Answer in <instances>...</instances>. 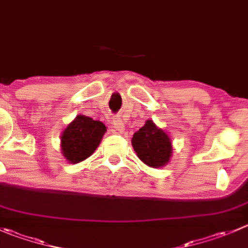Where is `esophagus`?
Listing matches in <instances>:
<instances>
[{"label":"esophagus","mask_w":248,"mask_h":248,"mask_svg":"<svg viewBox=\"0 0 248 248\" xmlns=\"http://www.w3.org/2000/svg\"><path fill=\"white\" fill-rule=\"evenodd\" d=\"M112 124H114L115 129H116L117 132H120V133H121V132L124 131V121L120 119V117H116V119H114Z\"/></svg>","instance_id":"1"}]
</instances>
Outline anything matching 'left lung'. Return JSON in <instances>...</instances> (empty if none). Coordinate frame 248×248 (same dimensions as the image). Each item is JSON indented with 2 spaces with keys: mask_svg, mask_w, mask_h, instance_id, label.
Masks as SVG:
<instances>
[{
  "mask_svg": "<svg viewBox=\"0 0 248 248\" xmlns=\"http://www.w3.org/2000/svg\"><path fill=\"white\" fill-rule=\"evenodd\" d=\"M132 145L138 157L154 168L165 166L172 154V144L168 136L150 120L133 134Z\"/></svg>",
  "mask_w": 248,
  "mask_h": 248,
  "instance_id": "1",
  "label": "left lung"
}]
</instances>
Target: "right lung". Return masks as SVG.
I'll return each instance as SVG.
<instances>
[{"label":"right lung","instance_id":"obj_1","mask_svg":"<svg viewBox=\"0 0 248 248\" xmlns=\"http://www.w3.org/2000/svg\"><path fill=\"white\" fill-rule=\"evenodd\" d=\"M105 124L83 115H78L62 136V151L66 160L78 163L92 155L104 136Z\"/></svg>","mask_w":248,"mask_h":248}]
</instances>
